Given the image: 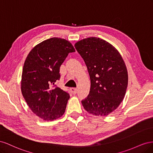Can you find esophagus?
I'll list each match as a JSON object with an SVG mask.
<instances>
[{
  "label": "esophagus",
  "mask_w": 153,
  "mask_h": 153,
  "mask_svg": "<svg viewBox=\"0 0 153 153\" xmlns=\"http://www.w3.org/2000/svg\"><path fill=\"white\" fill-rule=\"evenodd\" d=\"M70 90H71V91L72 92V93H73V94H76L77 91H78V89H76V88H73V87L71 88Z\"/></svg>",
  "instance_id": "34e87169"
}]
</instances>
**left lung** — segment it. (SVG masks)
<instances>
[{"mask_svg":"<svg viewBox=\"0 0 153 153\" xmlns=\"http://www.w3.org/2000/svg\"><path fill=\"white\" fill-rule=\"evenodd\" d=\"M75 47L84 59L91 79L89 94L82 104L89 114L107 116L126 94L128 75L124 60L113 45L96 37L78 41Z\"/></svg>","mask_w":153,"mask_h":153,"instance_id":"left-lung-1","label":"left lung"}]
</instances>
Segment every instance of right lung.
<instances>
[{
	"mask_svg": "<svg viewBox=\"0 0 153 153\" xmlns=\"http://www.w3.org/2000/svg\"><path fill=\"white\" fill-rule=\"evenodd\" d=\"M75 50L69 41L59 38L36 45L25 59L21 91L32 112L45 121H53L65 112L69 94L55 83L59 69L69 53Z\"/></svg>",
	"mask_w": 153,
	"mask_h": 153,
	"instance_id": "right-lung-1",
	"label": "right lung"
}]
</instances>
